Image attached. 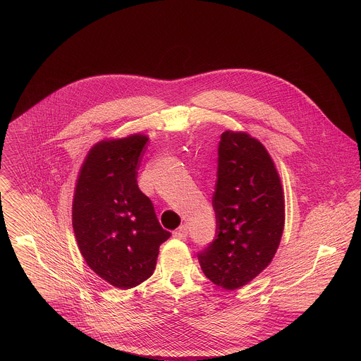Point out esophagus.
Here are the masks:
<instances>
[{"label": "esophagus", "instance_id": "1", "mask_svg": "<svg viewBox=\"0 0 361 361\" xmlns=\"http://www.w3.org/2000/svg\"><path fill=\"white\" fill-rule=\"evenodd\" d=\"M188 233H189L188 225H182V226H179V228L173 232V236L178 238V239H185V238L188 236Z\"/></svg>", "mask_w": 361, "mask_h": 361}]
</instances>
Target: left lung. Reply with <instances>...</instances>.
<instances>
[{"label": "left lung", "instance_id": "8db88e82", "mask_svg": "<svg viewBox=\"0 0 361 361\" xmlns=\"http://www.w3.org/2000/svg\"><path fill=\"white\" fill-rule=\"evenodd\" d=\"M212 207L216 235L197 258L211 282L233 290L267 268L285 224L279 175L265 147L250 135H221Z\"/></svg>", "mask_w": 361, "mask_h": 361}]
</instances>
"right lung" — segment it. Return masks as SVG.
<instances>
[{"label": "right lung", "instance_id": "add662e5", "mask_svg": "<svg viewBox=\"0 0 361 361\" xmlns=\"http://www.w3.org/2000/svg\"><path fill=\"white\" fill-rule=\"evenodd\" d=\"M147 140L132 135L97 143L75 189L72 225L79 250L100 278L119 289L135 288L153 275L158 249L171 236L137 186Z\"/></svg>", "mask_w": 361, "mask_h": 361}]
</instances>
